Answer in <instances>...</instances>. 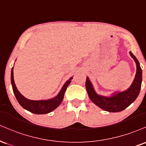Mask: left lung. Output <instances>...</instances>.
Returning <instances> with one entry per match:
<instances>
[{
	"mask_svg": "<svg viewBox=\"0 0 146 146\" xmlns=\"http://www.w3.org/2000/svg\"><path fill=\"white\" fill-rule=\"evenodd\" d=\"M131 57L134 59L137 65V73L135 80L132 85L128 90L119 93H114L113 96L111 97L99 95L94 90L92 84L89 78H86V88L88 94L89 98L93 103L101 108L102 110L110 112H118L129 107L131 103L135 101L139 94L141 86L142 70L140 67L139 62L137 58L130 52Z\"/></svg>",
	"mask_w": 146,
	"mask_h": 146,
	"instance_id": "left-lung-1",
	"label": "left lung"
}]
</instances>
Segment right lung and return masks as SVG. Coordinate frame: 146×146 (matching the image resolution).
<instances>
[{
	"mask_svg": "<svg viewBox=\"0 0 146 146\" xmlns=\"http://www.w3.org/2000/svg\"><path fill=\"white\" fill-rule=\"evenodd\" d=\"M72 78H71L67 82H66V83L64 84L61 90L60 91L58 94L54 98L48 100L33 101V100L26 99L17 90L13 80V67H12L11 73L12 88H13V93L15 94L17 101H18V103H20V105L23 108L31 112V113L36 114L48 113L55 110L56 108H57L61 103V102L62 101L64 92H65L66 90V88L68 87V86L71 83V80H72Z\"/></svg>",
	"mask_w": 146,
	"mask_h": 146,
	"instance_id": "right-lung-1",
	"label": "right lung"
}]
</instances>
